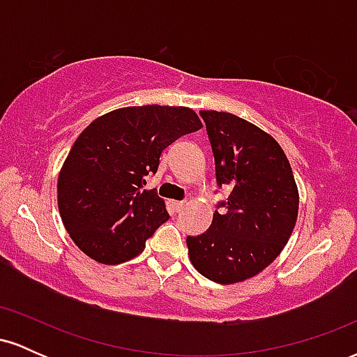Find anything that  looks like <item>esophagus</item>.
I'll return each mask as SVG.
<instances>
[{"mask_svg":"<svg viewBox=\"0 0 357 357\" xmlns=\"http://www.w3.org/2000/svg\"><path fill=\"white\" fill-rule=\"evenodd\" d=\"M173 208H174L176 213L183 211L184 208H186V202H173Z\"/></svg>","mask_w":357,"mask_h":357,"instance_id":"34e87169","label":"esophagus"}]
</instances>
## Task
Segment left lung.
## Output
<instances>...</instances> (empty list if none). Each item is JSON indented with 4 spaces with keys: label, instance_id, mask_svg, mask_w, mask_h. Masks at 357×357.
Returning <instances> with one entry per match:
<instances>
[{
    "label": "left lung",
    "instance_id": "obj_1",
    "mask_svg": "<svg viewBox=\"0 0 357 357\" xmlns=\"http://www.w3.org/2000/svg\"><path fill=\"white\" fill-rule=\"evenodd\" d=\"M216 184L230 186L211 227L188 236L191 264L216 284H236L267 268L292 235L298 191L292 167L270 134L230 112L202 110Z\"/></svg>",
    "mask_w": 357,
    "mask_h": 357
}]
</instances>
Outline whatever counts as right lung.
I'll return each mask as SVG.
<instances>
[{
    "label": "right lung",
    "instance_id": "obj_1",
    "mask_svg": "<svg viewBox=\"0 0 357 357\" xmlns=\"http://www.w3.org/2000/svg\"><path fill=\"white\" fill-rule=\"evenodd\" d=\"M195 110L122 107L90 122L59 174V211L73 243L92 260L117 265L137 257L167 221L165 199L142 190L167 146L202 129Z\"/></svg>",
    "mask_w": 357,
    "mask_h": 357
}]
</instances>
